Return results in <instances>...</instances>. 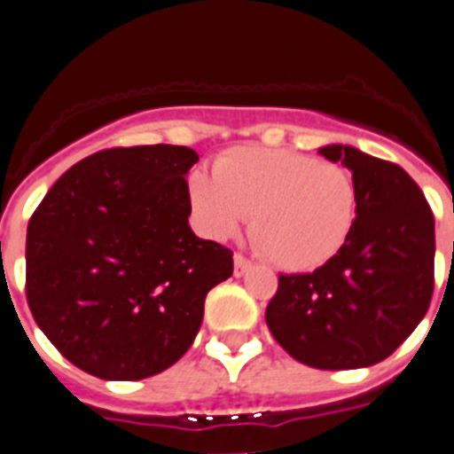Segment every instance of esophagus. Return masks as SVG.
<instances>
[{
	"label": "esophagus",
	"mask_w": 454,
	"mask_h": 454,
	"mask_svg": "<svg viewBox=\"0 0 454 454\" xmlns=\"http://www.w3.org/2000/svg\"><path fill=\"white\" fill-rule=\"evenodd\" d=\"M252 268V262L250 259H246L243 254H234V275L236 277H243L247 270Z\"/></svg>",
	"instance_id": "1"
}]
</instances>
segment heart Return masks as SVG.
Here are the masks:
<instances>
[{
	"label": "heart",
	"instance_id": "heart-1",
	"mask_svg": "<svg viewBox=\"0 0 454 454\" xmlns=\"http://www.w3.org/2000/svg\"><path fill=\"white\" fill-rule=\"evenodd\" d=\"M204 170L188 175L192 218L208 239L236 234L250 214L256 247L284 270H314L334 259L350 239L356 191L336 163L279 147L240 145Z\"/></svg>",
	"mask_w": 454,
	"mask_h": 454
}]
</instances>
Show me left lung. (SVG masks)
Instances as JSON below:
<instances>
[{"label":"left lung","instance_id":"1","mask_svg":"<svg viewBox=\"0 0 454 454\" xmlns=\"http://www.w3.org/2000/svg\"><path fill=\"white\" fill-rule=\"evenodd\" d=\"M352 170L356 214L334 259L307 275H279L266 309L275 340L320 371L366 368L403 346L434 291V215L395 163L350 145L320 147Z\"/></svg>","mask_w":454,"mask_h":454}]
</instances>
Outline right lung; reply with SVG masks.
<instances>
[{
	"label": "right lung",
	"mask_w": 454,
	"mask_h": 454,
	"mask_svg": "<svg viewBox=\"0 0 454 454\" xmlns=\"http://www.w3.org/2000/svg\"><path fill=\"white\" fill-rule=\"evenodd\" d=\"M184 145L102 150L74 163L27 227V302L54 348L102 380L179 362L231 250L192 234Z\"/></svg>",
	"instance_id": "1"
}]
</instances>
